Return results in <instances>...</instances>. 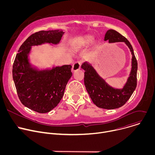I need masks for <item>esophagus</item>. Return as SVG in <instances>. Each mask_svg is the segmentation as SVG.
I'll return each instance as SVG.
<instances>
[{"label": "esophagus", "mask_w": 155, "mask_h": 155, "mask_svg": "<svg viewBox=\"0 0 155 155\" xmlns=\"http://www.w3.org/2000/svg\"><path fill=\"white\" fill-rule=\"evenodd\" d=\"M81 62L80 61L75 62L72 65V71H75L79 70L81 68Z\"/></svg>", "instance_id": "obj_1"}]
</instances>
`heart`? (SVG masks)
Here are the masks:
<instances>
[{"mask_svg":"<svg viewBox=\"0 0 155 155\" xmlns=\"http://www.w3.org/2000/svg\"><path fill=\"white\" fill-rule=\"evenodd\" d=\"M94 40V37L91 35H86L75 38L72 40L71 48L73 51H77L89 45Z\"/></svg>","mask_w":155,"mask_h":155,"instance_id":"obj_1","label":"heart"}]
</instances>
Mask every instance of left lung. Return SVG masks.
Returning a JSON list of instances; mask_svg holds the SVG:
<instances>
[{"instance_id": "8db88e82", "label": "left lung", "mask_w": 155, "mask_h": 155, "mask_svg": "<svg viewBox=\"0 0 155 155\" xmlns=\"http://www.w3.org/2000/svg\"><path fill=\"white\" fill-rule=\"evenodd\" d=\"M104 40H108L109 43L124 42L132 55L131 71L122 89H115L109 86L87 62L81 65V68L84 70V85L92 101L99 108L110 110L118 108L124 105L136 90L137 61L130 42L117 31L113 29L107 31Z\"/></svg>"}]
</instances>
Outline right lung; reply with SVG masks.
Returning a JSON list of instances; mask_svg holds the SVG:
<instances>
[{
    "label": "right lung",
    "mask_w": 155,
    "mask_h": 155,
    "mask_svg": "<svg viewBox=\"0 0 155 155\" xmlns=\"http://www.w3.org/2000/svg\"><path fill=\"white\" fill-rule=\"evenodd\" d=\"M62 30L41 31L30 35L20 47L13 65V79L18 97L25 106L40 114L48 113L62 98L72 65L39 71L32 66L28 55L31 47L48 43L58 44Z\"/></svg>",
    "instance_id": "add662e5"
}]
</instances>
